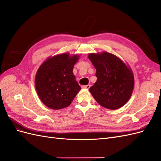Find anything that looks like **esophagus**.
I'll return each instance as SVG.
<instances>
[{"instance_id": "1", "label": "esophagus", "mask_w": 161, "mask_h": 161, "mask_svg": "<svg viewBox=\"0 0 161 161\" xmlns=\"http://www.w3.org/2000/svg\"><path fill=\"white\" fill-rule=\"evenodd\" d=\"M90 86H91V85H85V86H82V88H84V89H89L90 88Z\"/></svg>"}]
</instances>
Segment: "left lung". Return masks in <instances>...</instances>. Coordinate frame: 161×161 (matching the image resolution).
Segmentation results:
<instances>
[{
    "label": "left lung",
    "instance_id": "left-lung-1",
    "mask_svg": "<svg viewBox=\"0 0 161 161\" xmlns=\"http://www.w3.org/2000/svg\"><path fill=\"white\" fill-rule=\"evenodd\" d=\"M96 69L97 81L89 91L96 101L109 109L124 105L132 93L134 79L131 70L118 57L108 52L90 53Z\"/></svg>",
    "mask_w": 161,
    "mask_h": 161
}]
</instances>
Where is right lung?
<instances>
[{
	"mask_svg": "<svg viewBox=\"0 0 161 161\" xmlns=\"http://www.w3.org/2000/svg\"><path fill=\"white\" fill-rule=\"evenodd\" d=\"M79 56L68 53L48 58L39 68L36 76V88L43 103L52 109H60L70 105L80 86L73 75V67Z\"/></svg>",
	"mask_w": 161,
	"mask_h": 161,
	"instance_id": "1",
	"label": "right lung"
}]
</instances>
